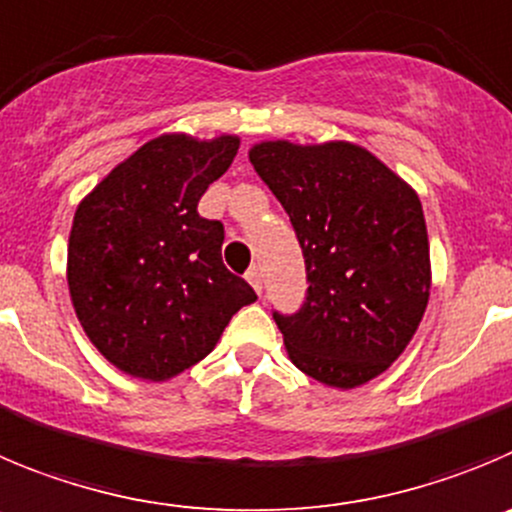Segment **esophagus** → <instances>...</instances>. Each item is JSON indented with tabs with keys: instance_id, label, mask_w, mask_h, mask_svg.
Listing matches in <instances>:
<instances>
[{
	"instance_id": "obj_1",
	"label": "esophagus",
	"mask_w": 512,
	"mask_h": 512,
	"mask_svg": "<svg viewBox=\"0 0 512 512\" xmlns=\"http://www.w3.org/2000/svg\"><path fill=\"white\" fill-rule=\"evenodd\" d=\"M245 278H247V283H250L252 288H255V293L262 295V272H260V267L252 265L250 270H247Z\"/></svg>"
}]
</instances>
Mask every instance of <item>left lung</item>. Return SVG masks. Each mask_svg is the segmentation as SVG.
Returning <instances> with one entry per match:
<instances>
[{"mask_svg": "<svg viewBox=\"0 0 512 512\" xmlns=\"http://www.w3.org/2000/svg\"><path fill=\"white\" fill-rule=\"evenodd\" d=\"M250 161L293 222L308 293L272 313L303 374L353 389L389 369L429 300L422 202L407 181L356 143L265 141Z\"/></svg>", "mask_w": 512, "mask_h": 512, "instance_id": "1", "label": "left lung"}]
</instances>
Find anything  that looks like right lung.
<instances>
[{"label": "right lung", "instance_id": "obj_1", "mask_svg": "<svg viewBox=\"0 0 512 512\" xmlns=\"http://www.w3.org/2000/svg\"><path fill=\"white\" fill-rule=\"evenodd\" d=\"M240 138L184 133L143 143L75 212L68 285L75 313L113 366L166 381L199 364L255 290L222 262L224 227L199 217Z\"/></svg>", "mask_w": 512, "mask_h": 512}]
</instances>
